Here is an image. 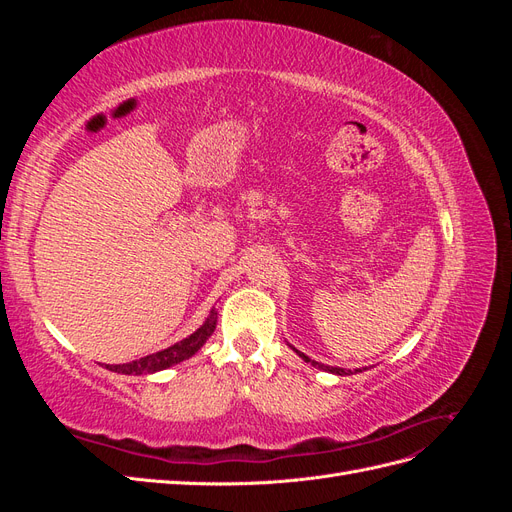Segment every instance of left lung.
<instances>
[{
	"label": "left lung",
	"instance_id": "1",
	"mask_svg": "<svg viewBox=\"0 0 512 512\" xmlns=\"http://www.w3.org/2000/svg\"><path fill=\"white\" fill-rule=\"evenodd\" d=\"M297 352L303 361H307V363H312L314 367H318V369H324V371H331V374H337V376H346V374H352V371H346V369H342V367H329V365H322V363H318V361H312L309 359V356H305L303 352H299V350H294ZM354 371H363V369H354Z\"/></svg>",
	"mask_w": 512,
	"mask_h": 512
}]
</instances>
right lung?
<instances>
[{
    "mask_svg": "<svg viewBox=\"0 0 512 512\" xmlns=\"http://www.w3.org/2000/svg\"><path fill=\"white\" fill-rule=\"evenodd\" d=\"M215 322H218V312L211 309L209 318L203 322V327L196 329L190 337L181 339L175 346H170L166 350L153 352L143 356V359H136L130 363H121V365H106V369L115 371V374H126V376H141V374H153V371H162L173 367L185 359H190L192 354H196L200 348L205 346L211 333L215 331Z\"/></svg>",
    "mask_w": 512,
    "mask_h": 512,
    "instance_id": "1",
    "label": "right lung"
}]
</instances>
